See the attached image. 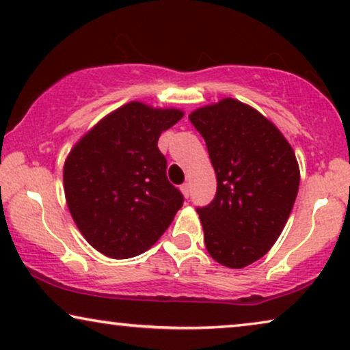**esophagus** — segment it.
<instances>
[{
    "label": "esophagus",
    "instance_id": "1",
    "mask_svg": "<svg viewBox=\"0 0 350 350\" xmlns=\"http://www.w3.org/2000/svg\"><path fill=\"white\" fill-rule=\"evenodd\" d=\"M181 192H183V196H185L186 198H189V196H191V185H189V183H183V185H181Z\"/></svg>",
    "mask_w": 350,
    "mask_h": 350
}]
</instances>
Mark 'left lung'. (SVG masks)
Listing matches in <instances>:
<instances>
[{
    "instance_id": "8db88e82",
    "label": "left lung",
    "mask_w": 350,
    "mask_h": 350,
    "mask_svg": "<svg viewBox=\"0 0 350 350\" xmlns=\"http://www.w3.org/2000/svg\"><path fill=\"white\" fill-rule=\"evenodd\" d=\"M205 139L217 192L198 206L208 254L241 269L265 256L291 214L299 165L283 134L254 107L225 98L189 116Z\"/></svg>"
}]
</instances>
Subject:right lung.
<instances>
[{
  "mask_svg": "<svg viewBox=\"0 0 350 350\" xmlns=\"http://www.w3.org/2000/svg\"><path fill=\"white\" fill-rule=\"evenodd\" d=\"M183 117L133 101L96 123L75 145L64 165L70 213L88 243L125 260L144 254L163 236L185 197L167 180L161 133Z\"/></svg>",
  "mask_w": 350,
  "mask_h": 350,
  "instance_id": "right-lung-1",
  "label": "right lung"
}]
</instances>
